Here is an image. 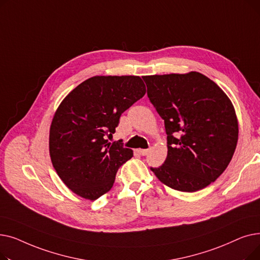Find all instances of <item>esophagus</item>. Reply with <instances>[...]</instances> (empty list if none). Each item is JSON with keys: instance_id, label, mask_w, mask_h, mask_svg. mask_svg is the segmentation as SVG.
<instances>
[{"instance_id": "obj_1", "label": "esophagus", "mask_w": 260, "mask_h": 260, "mask_svg": "<svg viewBox=\"0 0 260 260\" xmlns=\"http://www.w3.org/2000/svg\"><path fill=\"white\" fill-rule=\"evenodd\" d=\"M148 152H149V149H140V151H139V153H140L142 156L147 155Z\"/></svg>"}]
</instances>
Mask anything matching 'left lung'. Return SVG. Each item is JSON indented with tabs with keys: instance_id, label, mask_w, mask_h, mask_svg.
<instances>
[{
	"instance_id": "8db88e82",
	"label": "left lung",
	"mask_w": 260,
	"mask_h": 260,
	"mask_svg": "<svg viewBox=\"0 0 260 260\" xmlns=\"http://www.w3.org/2000/svg\"><path fill=\"white\" fill-rule=\"evenodd\" d=\"M143 80L168 135V157L151 170L162 183L180 192L207 187L224 172L235 152L238 122L233 104L200 73Z\"/></svg>"
}]
</instances>
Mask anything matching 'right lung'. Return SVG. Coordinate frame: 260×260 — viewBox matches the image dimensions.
<instances>
[{
    "label": "right lung",
    "instance_id": "right-lung-1",
    "mask_svg": "<svg viewBox=\"0 0 260 260\" xmlns=\"http://www.w3.org/2000/svg\"><path fill=\"white\" fill-rule=\"evenodd\" d=\"M137 76H95L66 95L49 132L52 166L74 193L95 200L114 185L116 174L133 157L112 137L121 115L145 94Z\"/></svg>",
    "mask_w": 260,
    "mask_h": 260
}]
</instances>
